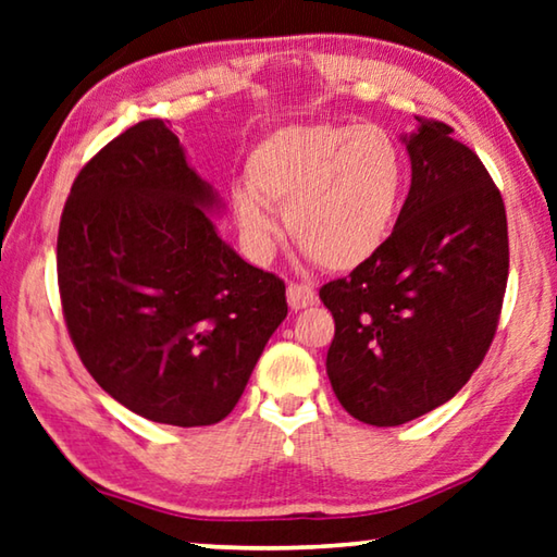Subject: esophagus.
Returning <instances> with one entry per match:
<instances>
[{"mask_svg":"<svg viewBox=\"0 0 557 557\" xmlns=\"http://www.w3.org/2000/svg\"><path fill=\"white\" fill-rule=\"evenodd\" d=\"M287 301H289V307L297 312V309H305L309 305H314L317 292H314V287L305 285V282H289V285H287Z\"/></svg>","mask_w":557,"mask_h":557,"instance_id":"1","label":"esophagus"}]
</instances>
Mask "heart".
Here are the masks:
<instances>
[{"label": "heart", "mask_w": 557, "mask_h": 557, "mask_svg": "<svg viewBox=\"0 0 557 557\" xmlns=\"http://www.w3.org/2000/svg\"><path fill=\"white\" fill-rule=\"evenodd\" d=\"M248 186L233 191V211L250 250L268 258L277 221L326 270H354L383 248L398 219L405 184L403 152L375 125H295L252 149Z\"/></svg>", "instance_id": "obj_1"}]
</instances>
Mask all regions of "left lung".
I'll use <instances>...</instances> for the list:
<instances>
[{"label": "left lung", "instance_id": "8db88e82", "mask_svg": "<svg viewBox=\"0 0 557 557\" xmlns=\"http://www.w3.org/2000/svg\"><path fill=\"white\" fill-rule=\"evenodd\" d=\"M403 137L412 182L371 260L319 289L336 332L326 373L366 425L395 428L440 408L484 361L502 317L508 228L502 191L440 120Z\"/></svg>", "mask_w": 557, "mask_h": 557}]
</instances>
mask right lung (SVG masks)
Wrapping results in <instances>:
<instances>
[{
    "mask_svg": "<svg viewBox=\"0 0 557 557\" xmlns=\"http://www.w3.org/2000/svg\"><path fill=\"white\" fill-rule=\"evenodd\" d=\"M215 206L174 132L143 120L81 169L61 213L75 351L102 391L164 425L221 422L287 317L285 282L221 240Z\"/></svg>",
    "mask_w": 557,
    "mask_h": 557,
    "instance_id": "right-lung-1",
    "label": "right lung"
}]
</instances>
